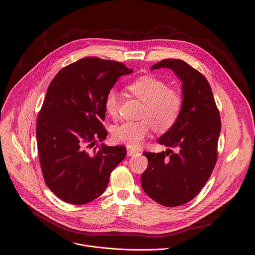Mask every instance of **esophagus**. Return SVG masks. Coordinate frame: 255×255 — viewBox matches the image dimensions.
Segmentation results:
<instances>
[{"mask_svg": "<svg viewBox=\"0 0 255 255\" xmlns=\"http://www.w3.org/2000/svg\"><path fill=\"white\" fill-rule=\"evenodd\" d=\"M127 154L129 155V156H135V155H139V154H141L139 151H136V150H133V149H130V148H128L127 149Z\"/></svg>", "mask_w": 255, "mask_h": 255, "instance_id": "34e87169", "label": "esophagus"}]
</instances>
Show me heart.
Here are the masks:
<instances>
[{
	"mask_svg": "<svg viewBox=\"0 0 255 255\" xmlns=\"http://www.w3.org/2000/svg\"><path fill=\"white\" fill-rule=\"evenodd\" d=\"M127 89L143 103L139 113V121H126L116 126L113 130L114 139L136 148L141 144L148 135L150 126L157 132L169 130L178 120L182 107L183 98L163 79L153 75H145L132 81ZM119 95L116 89L108 90L104 106L106 113L116 118L119 112Z\"/></svg>",
	"mask_w": 255,
	"mask_h": 255,
	"instance_id": "1",
	"label": "heart"
}]
</instances>
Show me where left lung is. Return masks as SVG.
Masks as SVG:
<instances>
[{"label":"left lung","instance_id":"left-lung-1","mask_svg":"<svg viewBox=\"0 0 255 255\" xmlns=\"http://www.w3.org/2000/svg\"><path fill=\"white\" fill-rule=\"evenodd\" d=\"M169 68L182 81L183 107L176 123L157 142L169 147L148 159L141 175L144 192L165 206L193 199L211 177L218 158L221 117L206 78L186 62L166 59L150 69Z\"/></svg>","mask_w":255,"mask_h":255}]
</instances>
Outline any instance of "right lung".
<instances>
[{"label": "right lung", "instance_id": "obj_1", "mask_svg": "<svg viewBox=\"0 0 255 255\" xmlns=\"http://www.w3.org/2000/svg\"><path fill=\"white\" fill-rule=\"evenodd\" d=\"M132 71L122 63L89 57L52 80L37 116L36 140L44 182L63 201L80 205L98 198L126 156L124 146L99 142L108 135L102 123L107 92Z\"/></svg>", "mask_w": 255, "mask_h": 255}]
</instances>
